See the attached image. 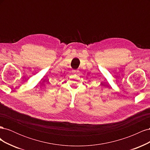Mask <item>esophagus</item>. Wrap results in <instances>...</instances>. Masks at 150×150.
<instances>
[{"label": "esophagus", "instance_id": "1", "mask_svg": "<svg viewBox=\"0 0 150 150\" xmlns=\"http://www.w3.org/2000/svg\"><path fill=\"white\" fill-rule=\"evenodd\" d=\"M72 73L73 74H77L79 73V71H77V70H72Z\"/></svg>", "mask_w": 150, "mask_h": 150}]
</instances>
